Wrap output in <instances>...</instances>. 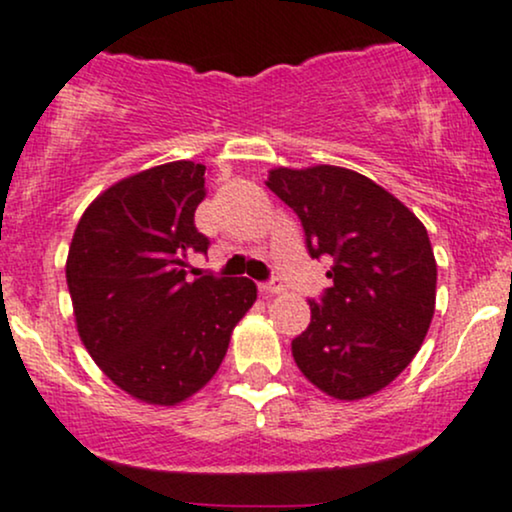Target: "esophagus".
Returning a JSON list of instances; mask_svg holds the SVG:
<instances>
[{
	"label": "esophagus",
	"instance_id": "esophagus-1",
	"mask_svg": "<svg viewBox=\"0 0 512 512\" xmlns=\"http://www.w3.org/2000/svg\"><path fill=\"white\" fill-rule=\"evenodd\" d=\"M260 291L264 293V296H276V293L284 291V284H281L279 279L267 281V284H260Z\"/></svg>",
	"mask_w": 512,
	"mask_h": 512
}]
</instances>
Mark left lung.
<instances>
[{
	"mask_svg": "<svg viewBox=\"0 0 512 512\" xmlns=\"http://www.w3.org/2000/svg\"><path fill=\"white\" fill-rule=\"evenodd\" d=\"M267 187L301 219L310 257H332V286L310 301L293 361L334 399L375 395L409 366L431 327L438 269L426 226L349 168H274Z\"/></svg>",
	"mask_w": 512,
	"mask_h": 512,
	"instance_id": "1",
	"label": "left lung"
}]
</instances>
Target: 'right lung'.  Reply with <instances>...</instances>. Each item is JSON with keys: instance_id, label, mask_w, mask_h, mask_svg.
<instances>
[{"instance_id": "1", "label": "right lung", "mask_w": 512, "mask_h": 512, "mask_svg": "<svg viewBox=\"0 0 512 512\" xmlns=\"http://www.w3.org/2000/svg\"><path fill=\"white\" fill-rule=\"evenodd\" d=\"M202 163L173 161L101 192L76 226L67 286L76 330L98 368L127 395L173 407L214 378L233 327L257 301L250 279L187 281Z\"/></svg>"}]
</instances>
